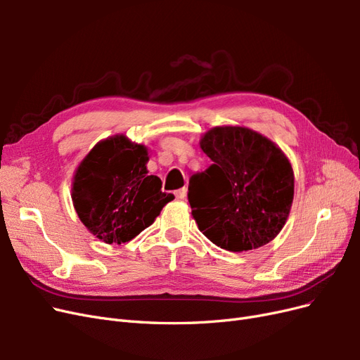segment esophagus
Listing matches in <instances>:
<instances>
[{
  "mask_svg": "<svg viewBox=\"0 0 360 360\" xmlns=\"http://www.w3.org/2000/svg\"><path fill=\"white\" fill-rule=\"evenodd\" d=\"M186 193H188V189H186V188H181V189L174 192V195H176V198H179V200H184V198H186Z\"/></svg>",
  "mask_w": 360,
  "mask_h": 360,
  "instance_id": "obj_1",
  "label": "esophagus"
}]
</instances>
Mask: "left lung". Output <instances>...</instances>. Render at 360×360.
<instances>
[{
	"mask_svg": "<svg viewBox=\"0 0 360 360\" xmlns=\"http://www.w3.org/2000/svg\"><path fill=\"white\" fill-rule=\"evenodd\" d=\"M212 165L193 174L188 200L200 231L242 252L271 242L285 225L294 176L287 156L254 130L214 127L201 139Z\"/></svg>",
	"mask_w": 360,
	"mask_h": 360,
	"instance_id": "left-lung-1",
	"label": "left lung"
}]
</instances>
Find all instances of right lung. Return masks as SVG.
I'll list each match as a JSON object with an SVG mask.
<instances>
[{
    "mask_svg": "<svg viewBox=\"0 0 360 360\" xmlns=\"http://www.w3.org/2000/svg\"><path fill=\"white\" fill-rule=\"evenodd\" d=\"M147 160L144 146L118 135L97 144L78 167L72 188L75 210L105 243L132 240L174 200L160 191L158 176H148Z\"/></svg>",
    "mask_w": 360,
    "mask_h": 360,
    "instance_id": "add662e5",
    "label": "right lung"
}]
</instances>
